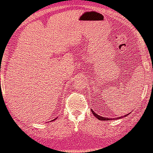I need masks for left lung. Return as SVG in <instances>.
<instances>
[{"label":"left lung","instance_id":"obj_1","mask_svg":"<svg viewBox=\"0 0 153 153\" xmlns=\"http://www.w3.org/2000/svg\"><path fill=\"white\" fill-rule=\"evenodd\" d=\"M91 111L92 112V114H93V115L94 116V117H95L97 119H98L99 120H100V121H110V120H112V119H109V118H107V117H102V116H100V115L97 114L95 112H94L92 109H91ZM128 114H126L124 116H123V117H118V118H115V119H121V118L126 117V116H128Z\"/></svg>","mask_w":153,"mask_h":153}]
</instances>
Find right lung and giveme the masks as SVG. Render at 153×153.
<instances>
[{
  "instance_id": "add662e5",
  "label": "right lung",
  "mask_w": 153,
  "mask_h": 153,
  "mask_svg": "<svg viewBox=\"0 0 153 153\" xmlns=\"http://www.w3.org/2000/svg\"><path fill=\"white\" fill-rule=\"evenodd\" d=\"M56 119H57V118H56ZM54 120H56V119H53V121H54Z\"/></svg>"
}]
</instances>
